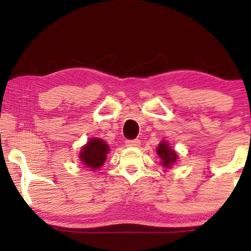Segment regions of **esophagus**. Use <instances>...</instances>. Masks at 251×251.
<instances>
[{"mask_svg":"<svg viewBox=\"0 0 251 251\" xmlns=\"http://www.w3.org/2000/svg\"><path fill=\"white\" fill-rule=\"evenodd\" d=\"M126 146H128V147H139L140 146V140L139 139L126 140Z\"/></svg>","mask_w":251,"mask_h":251,"instance_id":"obj_1","label":"esophagus"}]
</instances>
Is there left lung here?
<instances>
[{
    "instance_id": "left-lung-1",
    "label": "left lung",
    "mask_w": 251,
    "mask_h": 251,
    "mask_svg": "<svg viewBox=\"0 0 251 251\" xmlns=\"http://www.w3.org/2000/svg\"><path fill=\"white\" fill-rule=\"evenodd\" d=\"M156 153L160 157L161 166L164 168H170L177 163L178 153L175 151L173 147L169 145V143L166 140H162L156 147Z\"/></svg>"
}]
</instances>
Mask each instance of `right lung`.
<instances>
[{
  "label": "right lung",
  "mask_w": 251,
  "mask_h": 251,
  "mask_svg": "<svg viewBox=\"0 0 251 251\" xmlns=\"http://www.w3.org/2000/svg\"><path fill=\"white\" fill-rule=\"evenodd\" d=\"M108 152V144L105 140L96 137V138L89 139V142L81 147L78 160L90 171H96L102 167Z\"/></svg>",
  "instance_id": "add662e5"
}]
</instances>
